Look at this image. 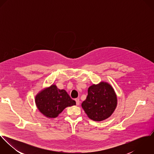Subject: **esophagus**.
Instances as JSON below:
<instances>
[{
  "instance_id": "esophagus-1",
  "label": "esophagus",
  "mask_w": 154,
  "mask_h": 154,
  "mask_svg": "<svg viewBox=\"0 0 154 154\" xmlns=\"http://www.w3.org/2000/svg\"><path fill=\"white\" fill-rule=\"evenodd\" d=\"M75 101H76V104L77 106H79V104H80V101H79V98H76L75 99Z\"/></svg>"
}]
</instances>
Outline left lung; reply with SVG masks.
I'll use <instances>...</instances> for the list:
<instances>
[{"instance_id": "left-lung-1", "label": "left lung", "mask_w": 154, "mask_h": 154, "mask_svg": "<svg viewBox=\"0 0 154 154\" xmlns=\"http://www.w3.org/2000/svg\"><path fill=\"white\" fill-rule=\"evenodd\" d=\"M117 105V98L114 88L103 81L88 88L87 98L81 104L88 117L96 122L110 117Z\"/></svg>"}]
</instances>
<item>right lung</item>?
Wrapping results in <instances>:
<instances>
[{"instance_id":"right-lung-1","label":"right lung","mask_w":154,"mask_h":154,"mask_svg":"<svg viewBox=\"0 0 154 154\" xmlns=\"http://www.w3.org/2000/svg\"><path fill=\"white\" fill-rule=\"evenodd\" d=\"M35 103L40 112L50 119L57 117L66 107L76 105L65 89L53 84L40 91L35 97Z\"/></svg>"}]
</instances>
